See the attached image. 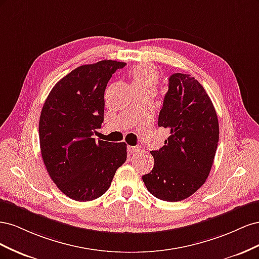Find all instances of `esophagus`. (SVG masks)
Here are the masks:
<instances>
[{
	"label": "esophagus",
	"instance_id": "esophagus-1",
	"mask_svg": "<svg viewBox=\"0 0 259 259\" xmlns=\"http://www.w3.org/2000/svg\"><path fill=\"white\" fill-rule=\"evenodd\" d=\"M127 151L130 153H137V152L140 151V147H138V146H128Z\"/></svg>",
	"mask_w": 259,
	"mask_h": 259
}]
</instances>
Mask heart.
I'll return each mask as SVG.
<instances>
[{"mask_svg": "<svg viewBox=\"0 0 259 259\" xmlns=\"http://www.w3.org/2000/svg\"><path fill=\"white\" fill-rule=\"evenodd\" d=\"M132 85L135 91H154L160 74L158 69L150 65H138L132 70Z\"/></svg>", "mask_w": 259, "mask_h": 259, "instance_id": "heart-1", "label": "heart"}]
</instances>
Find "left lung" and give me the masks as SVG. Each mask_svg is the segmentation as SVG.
Here are the masks:
<instances>
[{"mask_svg":"<svg viewBox=\"0 0 259 259\" xmlns=\"http://www.w3.org/2000/svg\"><path fill=\"white\" fill-rule=\"evenodd\" d=\"M158 125L168 128L170 136L161 149L150 151L154 165L143 180L155 198L185 200L205 183L219 139L215 108L198 80L184 73L169 76Z\"/></svg>","mask_w":259,"mask_h":259,"instance_id":"obj_1","label":"left lung"}]
</instances>
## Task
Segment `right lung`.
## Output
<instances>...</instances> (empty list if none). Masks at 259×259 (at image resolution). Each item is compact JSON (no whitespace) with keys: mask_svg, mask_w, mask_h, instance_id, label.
I'll return each mask as SVG.
<instances>
[{"mask_svg":"<svg viewBox=\"0 0 259 259\" xmlns=\"http://www.w3.org/2000/svg\"><path fill=\"white\" fill-rule=\"evenodd\" d=\"M125 65L101 60L77 67L45 100L38 122L42 159L53 182L70 199L101 197L126 161V144L93 138L104 122L107 84Z\"/></svg>","mask_w":259,"mask_h":259,"instance_id":"right-lung-1","label":"right lung"}]
</instances>
